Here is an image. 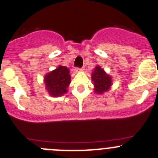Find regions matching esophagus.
<instances>
[{
  "label": "esophagus",
  "instance_id": "34e87169",
  "mask_svg": "<svg viewBox=\"0 0 158 158\" xmlns=\"http://www.w3.org/2000/svg\"><path fill=\"white\" fill-rule=\"evenodd\" d=\"M82 71H83V69H79V68L76 69V72H77V73H79V72H82Z\"/></svg>",
  "mask_w": 158,
  "mask_h": 158
}]
</instances>
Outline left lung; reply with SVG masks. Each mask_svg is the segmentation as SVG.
<instances>
[{"label": "left lung", "instance_id": "1", "mask_svg": "<svg viewBox=\"0 0 158 158\" xmlns=\"http://www.w3.org/2000/svg\"><path fill=\"white\" fill-rule=\"evenodd\" d=\"M92 81L94 85V92L96 94H103L110 89L113 85L112 76L106 73L99 65H96L91 75Z\"/></svg>", "mask_w": 158, "mask_h": 158}]
</instances>
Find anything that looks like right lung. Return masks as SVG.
Segmentation results:
<instances>
[{"mask_svg": "<svg viewBox=\"0 0 158 158\" xmlns=\"http://www.w3.org/2000/svg\"><path fill=\"white\" fill-rule=\"evenodd\" d=\"M45 89L52 97H60L68 92L71 82L70 71L67 67L59 65L44 77Z\"/></svg>", "mask_w": 158, "mask_h": 158, "instance_id": "obj_1", "label": "right lung"}]
</instances>
